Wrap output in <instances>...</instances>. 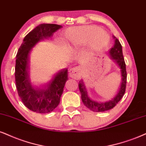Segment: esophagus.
<instances>
[{"mask_svg": "<svg viewBox=\"0 0 146 146\" xmlns=\"http://www.w3.org/2000/svg\"><path fill=\"white\" fill-rule=\"evenodd\" d=\"M82 75V69L80 67H77L70 70L69 76L73 79H79Z\"/></svg>", "mask_w": 146, "mask_h": 146, "instance_id": "34e87169", "label": "esophagus"}]
</instances>
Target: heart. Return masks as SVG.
<instances>
[{"label": "heart", "instance_id": "heart-1", "mask_svg": "<svg viewBox=\"0 0 146 146\" xmlns=\"http://www.w3.org/2000/svg\"><path fill=\"white\" fill-rule=\"evenodd\" d=\"M64 42L70 48L82 47L88 43L90 50L99 52L107 46L110 37L100 27L86 25L67 29L64 35Z\"/></svg>", "mask_w": 146, "mask_h": 146}]
</instances>
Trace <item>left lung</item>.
<instances>
[{"mask_svg":"<svg viewBox=\"0 0 146 146\" xmlns=\"http://www.w3.org/2000/svg\"><path fill=\"white\" fill-rule=\"evenodd\" d=\"M114 38H115V37H114ZM109 54L110 56L112 58V59L114 60V61L117 62V64L121 69V76H122V82H121V88H120L119 93L113 99L104 103H99L92 100L88 97V93H87L83 80L80 81L79 83V89L81 92V97H82V102L87 108H89L90 110H91L93 112H104L113 108L122 98L125 93V90H126L127 75L126 64H125L124 57H123V54L122 46H121L119 40L117 39V38H115V40H114V46L110 49Z\"/></svg>","mask_w":146,"mask_h":146,"instance_id":"8db88e82","label":"left lung"}]
</instances>
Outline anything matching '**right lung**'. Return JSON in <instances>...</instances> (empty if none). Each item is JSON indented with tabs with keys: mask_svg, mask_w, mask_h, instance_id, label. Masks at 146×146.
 Here are the masks:
<instances>
[{
	"mask_svg": "<svg viewBox=\"0 0 146 146\" xmlns=\"http://www.w3.org/2000/svg\"><path fill=\"white\" fill-rule=\"evenodd\" d=\"M61 27L56 24H40L25 36L17 53L15 77L18 95L27 108L37 113H49L58 106L68 79V70L58 72L46 89L35 90L29 83L27 73L29 55L37 42L51 37Z\"/></svg>",
	"mask_w": 146,
	"mask_h": 146,
	"instance_id": "add662e5",
	"label": "right lung"
}]
</instances>
